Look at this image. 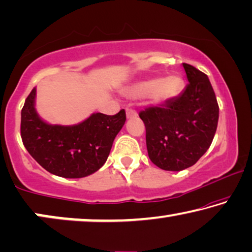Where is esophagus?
Returning <instances> with one entry per match:
<instances>
[{"instance_id": "esophagus-1", "label": "esophagus", "mask_w": 252, "mask_h": 252, "mask_svg": "<svg viewBox=\"0 0 252 252\" xmlns=\"http://www.w3.org/2000/svg\"><path fill=\"white\" fill-rule=\"evenodd\" d=\"M126 116L127 118H134L137 116V111L133 108H127L126 109Z\"/></svg>"}]
</instances>
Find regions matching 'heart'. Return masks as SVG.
Instances as JSON below:
<instances>
[{"label": "heart", "instance_id": "b5f03b06", "mask_svg": "<svg viewBox=\"0 0 252 252\" xmlns=\"http://www.w3.org/2000/svg\"><path fill=\"white\" fill-rule=\"evenodd\" d=\"M182 81L177 76H169L159 81V79H151V81L142 82L133 87L132 92L135 95H149L152 93V97L156 101L162 102L170 100L171 97L177 95L180 92Z\"/></svg>", "mask_w": 252, "mask_h": 252}]
</instances>
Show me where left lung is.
<instances>
[{
	"label": "left lung",
	"instance_id": "1",
	"mask_svg": "<svg viewBox=\"0 0 252 252\" xmlns=\"http://www.w3.org/2000/svg\"><path fill=\"white\" fill-rule=\"evenodd\" d=\"M183 67L189 81L183 92L138 114L145 125L149 158L163 170L194 165L209 149L220 117L208 76L191 64Z\"/></svg>",
	"mask_w": 252,
	"mask_h": 252
}]
</instances>
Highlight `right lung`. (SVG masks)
<instances>
[{
	"label": "right lung",
	"mask_w": 252,
	"mask_h": 252,
	"mask_svg": "<svg viewBox=\"0 0 252 252\" xmlns=\"http://www.w3.org/2000/svg\"><path fill=\"white\" fill-rule=\"evenodd\" d=\"M35 94L32 89L21 110V140L29 155L60 177L81 178L99 170L126 122L125 110L114 116L93 114L75 126H53L36 114Z\"/></svg>",
	"instance_id": "right-lung-1"
}]
</instances>
